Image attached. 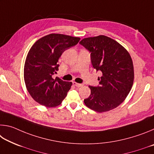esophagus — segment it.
I'll list each match as a JSON object with an SVG mask.
<instances>
[{"label": "esophagus", "mask_w": 154, "mask_h": 154, "mask_svg": "<svg viewBox=\"0 0 154 154\" xmlns=\"http://www.w3.org/2000/svg\"><path fill=\"white\" fill-rule=\"evenodd\" d=\"M73 85H75V86L76 87H82V84H81V83H76V82H73Z\"/></svg>", "instance_id": "esophagus-1"}]
</instances>
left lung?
Segmentation results:
<instances>
[{
	"mask_svg": "<svg viewBox=\"0 0 154 154\" xmlns=\"http://www.w3.org/2000/svg\"><path fill=\"white\" fill-rule=\"evenodd\" d=\"M81 45L90 52L94 69L102 72L99 85L89 86L91 94L84 99L88 108L98 113L112 110L126 99L134 82L131 56L118 42L105 35L85 38Z\"/></svg>",
	"mask_w": 154,
	"mask_h": 154,
	"instance_id": "1",
	"label": "left lung"
}]
</instances>
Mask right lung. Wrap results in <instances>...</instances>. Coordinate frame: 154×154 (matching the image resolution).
<instances>
[{
	"mask_svg": "<svg viewBox=\"0 0 154 154\" xmlns=\"http://www.w3.org/2000/svg\"><path fill=\"white\" fill-rule=\"evenodd\" d=\"M79 40V37L62 34H49L31 47L26 58L24 78L28 92L36 102L46 107L62 103L72 82L52 76L58 70V59L62 53Z\"/></svg>",
	"mask_w": 154,
	"mask_h": 154,
	"instance_id": "add662e5",
	"label": "right lung"
}]
</instances>
